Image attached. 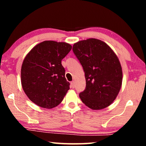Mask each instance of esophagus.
<instances>
[{"label":"esophagus","mask_w":146,"mask_h":146,"mask_svg":"<svg viewBox=\"0 0 146 146\" xmlns=\"http://www.w3.org/2000/svg\"><path fill=\"white\" fill-rule=\"evenodd\" d=\"M71 87L74 88L75 87V82L74 81H72L71 82Z\"/></svg>","instance_id":"34e87169"}]
</instances>
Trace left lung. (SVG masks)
I'll use <instances>...</instances> for the list:
<instances>
[{
    "mask_svg": "<svg viewBox=\"0 0 146 146\" xmlns=\"http://www.w3.org/2000/svg\"><path fill=\"white\" fill-rule=\"evenodd\" d=\"M73 52L82 66L86 88L80 98L92 110H101L111 104L118 94L122 82L119 60L108 45L96 38L75 43Z\"/></svg>",
    "mask_w": 146,
    "mask_h": 146,
    "instance_id": "left-lung-1",
    "label": "left lung"
}]
</instances>
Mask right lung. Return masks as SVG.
<instances>
[{
	"instance_id": "1",
	"label": "right lung",
	"mask_w": 146,
	"mask_h": 146,
	"mask_svg": "<svg viewBox=\"0 0 146 146\" xmlns=\"http://www.w3.org/2000/svg\"><path fill=\"white\" fill-rule=\"evenodd\" d=\"M71 49L68 43L44 41L25 57L21 68L22 86L35 104L52 108L62 101L70 83L65 78L62 60Z\"/></svg>"
}]
</instances>
